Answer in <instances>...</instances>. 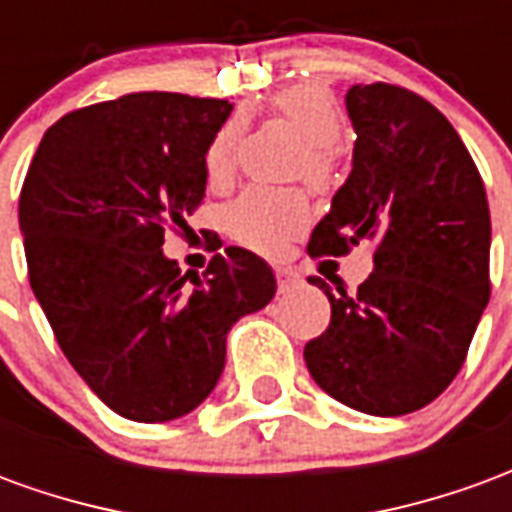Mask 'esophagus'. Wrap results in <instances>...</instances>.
<instances>
[{"instance_id": "34e87169", "label": "esophagus", "mask_w": 512, "mask_h": 512, "mask_svg": "<svg viewBox=\"0 0 512 512\" xmlns=\"http://www.w3.org/2000/svg\"><path fill=\"white\" fill-rule=\"evenodd\" d=\"M277 282H279V290H288L299 282V274H296V271H290V268H277Z\"/></svg>"}]
</instances>
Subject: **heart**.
Returning <instances> with one entry per match:
<instances>
[{"mask_svg":"<svg viewBox=\"0 0 512 512\" xmlns=\"http://www.w3.org/2000/svg\"><path fill=\"white\" fill-rule=\"evenodd\" d=\"M274 112L296 128L307 142L301 169L318 186H326L334 175L332 145L340 136L343 120L329 90L315 84H299L274 98ZM238 123L227 120L205 150V169L213 180L233 169ZM227 230L255 249H277L310 222V202L299 189H246L227 205Z\"/></svg>","mask_w":512,"mask_h":512,"instance_id":"1","label":"heart"}]
</instances>
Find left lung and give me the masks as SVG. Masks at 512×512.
Listing matches in <instances>:
<instances>
[{"instance_id":"left-lung-1","label":"left lung","mask_w":512,"mask_h":512,"mask_svg":"<svg viewBox=\"0 0 512 512\" xmlns=\"http://www.w3.org/2000/svg\"><path fill=\"white\" fill-rule=\"evenodd\" d=\"M351 175L315 224L310 255L373 244V274L329 296V329L304 345L315 384L373 417H400L458 376L491 282V213L458 131L439 109L395 84H354Z\"/></svg>"}]
</instances>
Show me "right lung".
Returning a JSON list of instances; mask_svg holds the SVG:
<instances>
[{
    "label": "right lung",
    "mask_w": 512,
    "mask_h": 512,
    "mask_svg": "<svg viewBox=\"0 0 512 512\" xmlns=\"http://www.w3.org/2000/svg\"><path fill=\"white\" fill-rule=\"evenodd\" d=\"M233 104L131 93L71 112L29 164L18 227L29 285L62 354L120 417L169 422L211 395L227 334L277 293L274 271L230 246L208 279L180 274L164 227L205 197V150Z\"/></svg>",
    "instance_id": "right-lung-1"
}]
</instances>
